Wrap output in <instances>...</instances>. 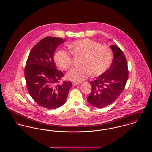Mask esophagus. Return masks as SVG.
I'll use <instances>...</instances> for the list:
<instances>
[{
	"label": "esophagus",
	"mask_w": 152,
	"mask_h": 152,
	"mask_svg": "<svg viewBox=\"0 0 152 152\" xmlns=\"http://www.w3.org/2000/svg\"><path fill=\"white\" fill-rule=\"evenodd\" d=\"M79 84H80V83H72L73 86H78Z\"/></svg>",
	"instance_id": "esophagus-1"
}]
</instances>
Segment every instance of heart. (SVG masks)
Listing matches in <instances>:
<instances>
[{
	"label": "heart",
	"instance_id": "b5f03b06",
	"mask_svg": "<svg viewBox=\"0 0 152 152\" xmlns=\"http://www.w3.org/2000/svg\"><path fill=\"white\" fill-rule=\"evenodd\" d=\"M71 53L75 57H81L78 67L72 68L66 74V78L74 83H80L91 73L94 77L103 74L112 63V53L108 46L101 45L89 39L75 41L69 44ZM56 64L66 70L72 62L71 55L64 50H58L54 55Z\"/></svg>",
	"mask_w": 152,
	"mask_h": 152
}]
</instances>
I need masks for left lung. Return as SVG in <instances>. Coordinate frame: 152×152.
<instances>
[{
  "label": "left lung",
  "instance_id": "1",
  "mask_svg": "<svg viewBox=\"0 0 152 152\" xmlns=\"http://www.w3.org/2000/svg\"><path fill=\"white\" fill-rule=\"evenodd\" d=\"M113 58L108 69L95 80L89 82L91 92L87 98L92 105L102 108L113 103L124 91L128 79L127 61L120 48L110 45Z\"/></svg>",
  "mask_w": 152,
  "mask_h": 152
}]
</instances>
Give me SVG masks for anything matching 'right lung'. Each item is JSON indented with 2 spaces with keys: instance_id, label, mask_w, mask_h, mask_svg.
I'll use <instances>...</instances> for the list:
<instances>
[{
  "instance_id": "obj_1",
  "label": "right lung",
  "mask_w": 152,
  "mask_h": 152,
  "mask_svg": "<svg viewBox=\"0 0 152 152\" xmlns=\"http://www.w3.org/2000/svg\"><path fill=\"white\" fill-rule=\"evenodd\" d=\"M65 42L62 38L45 37L34 46L26 62L24 76L27 90L34 101L44 108L61 107L72 86L68 81L58 84L63 73L56 69L53 58L56 48Z\"/></svg>"
}]
</instances>
